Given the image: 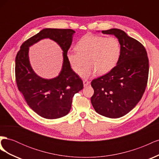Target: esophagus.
Masks as SVG:
<instances>
[{"label": "esophagus", "mask_w": 159, "mask_h": 159, "mask_svg": "<svg viewBox=\"0 0 159 159\" xmlns=\"http://www.w3.org/2000/svg\"><path fill=\"white\" fill-rule=\"evenodd\" d=\"M83 83H84V87H86V86H88L89 84V81L85 80L83 81Z\"/></svg>", "instance_id": "obj_1"}]
</instances>
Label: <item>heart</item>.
I'll return each mask as SVG.
<instances>
[{
    "label": "heart",
    "mask_w": 159,
    "mask_h": 159,
    "mask_svg": "<svg viewBox=\"0 0 159 159\" xmlns=\"http://www.w3.org/2000/svg\"><path fill=\"white\" fill-rule=\"evenodd\" d=\"M76 51L67 54L73 70L79 73L85 60L87 61L80 75L84 78L98 74L103 75L111 71L121 56V46L114 37L85 35L75 45Z\"/></svg>",
    "instance_id": "1"
}]
</instances>
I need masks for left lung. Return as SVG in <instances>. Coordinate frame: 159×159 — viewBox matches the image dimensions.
Segmentation results:
<instances>
[{
	"label": "left lung",
	"instance_id": "8db88e82",
	"mask_svg": "<svg viewBox=\"0 0 159 159\" xmlns=\"http://www.w3.org/2000/svg\"><path fill=\"white\" fill-rule=\"evenodd\" d=\"M102 32L118 38L121 56L111 71L91 81L94 93L91 102L99 115L119 118L136 106L145 92L149 70L147 53L141 42L121 30Z\"/></svg>",
	"mask_w": 159,
	"mask_h": 159
}]
</instances>
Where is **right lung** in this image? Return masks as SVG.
Instances as JSON below:
<instances>
[{
    "label": "right lung",
    "instance_id": "1",
    "mask_svg": "<svg viewBox=\"0 0 159 159\" xmlns=\"http://www.w3.org/2000/svg\"><path fill=\"white\" fill-rule=\"evenodd\" d=\"M75 31L71 29L45 28L26 40L15 60V77L18 90L29 107L42 117L58 119L68 114L72 98L84 88L80 77L72 70L67 54ZM44 38L56 41L63 50L64 61L59 75L46 80L33 71L28 57L29 47Z\"/></svg>",
    "mask_w": 159,
    "mask_h": 159
}]
</instances>
